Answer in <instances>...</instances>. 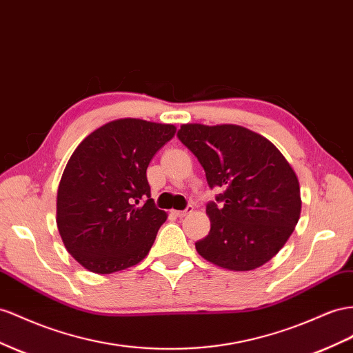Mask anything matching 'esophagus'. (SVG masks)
Here are the masks:
<instances>
[{
    "label": "esophagus",
    "instance_id": "esophagus-1",
    "mask_svg": "<svg viewBox=\"0 0 353 353\" xmlns=\"http://www.w3.org/2000/svg\"><path fill=\"white\" fill-rule=\"evenodd\" d=\"M193 212V208L192 206H188L187 209H184V211H174V214L176 215V216H179V218H183V216H185V215H188V214H192Z\"/></svg>",
    "mask_w": 353,
    "mask_h": 353
}]
</instances>
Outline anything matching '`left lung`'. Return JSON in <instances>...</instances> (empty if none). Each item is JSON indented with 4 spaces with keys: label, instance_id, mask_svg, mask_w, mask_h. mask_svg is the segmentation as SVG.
<instances>
[{
    "label": "left lung",
    "instance_id": "obj_1",
    "mask_svg": "<svg viewBox=\"0 0 353 353\" xmlns=\"http://www.w3.org/2000/svg\"><path fill=\"white\" fill-rule=\"evenodd\" d=\"M181 142L203 166L209 187H223L206 206L211 230L196 242L206 261L233 272L254 270L287 243L300 220L299 178L273 142L237 125L187 123Z\"/></svg>",
    "mask_w": 353,
    "mask_h": 353
}]
</instances>
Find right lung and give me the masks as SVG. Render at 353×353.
<instances>
[{
    "mask_svg": "<svg viewBox=\"0 0 353 353\" xmlns=\"http://www.w3.org/2000/svg\"><path fill=\"white\" fill-rule=\"evenodd\" d=\"M174 125L119 119L93 130L74 150L61 178L56 224L84 269L120 272L148 255L168 214L151 197L147 168L174 138Z\"/></svg>",
    "mask_w": 353,
    "mask_h": 353,
    "instance_id": "1",
    "label": "right lung"
}]
</instances>
